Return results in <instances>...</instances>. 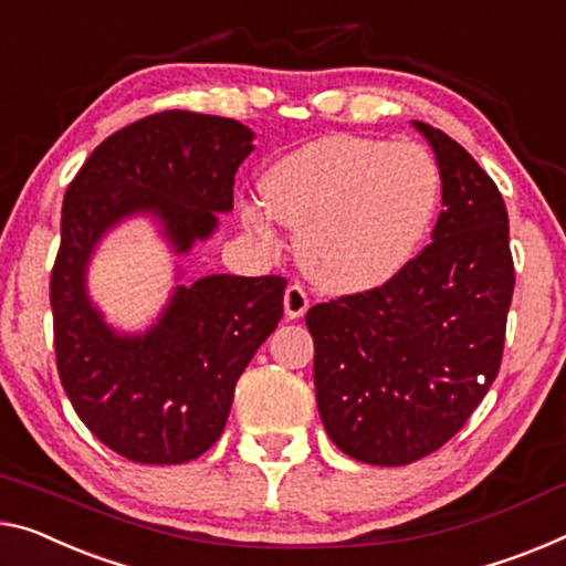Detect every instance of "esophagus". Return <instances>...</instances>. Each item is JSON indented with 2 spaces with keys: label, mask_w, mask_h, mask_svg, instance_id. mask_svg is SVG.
Listing matches in <instances>:
<instances>
[{
  "label": "esophagus",
  "mask_w": 566,
  "mask_h": 566,
  "mask_svg": "<svg viewBox=\"0 0 566 566\" xmlns=\"http://www.w3.org/2000/svg\"><path fill=\"white\" fill-rule=\"evenodd\" d=\"M283 303H285V316H289V318H301L311 306L308 293L303 291V285H298V283H291L289 289H285Z\"/></svg>",
  "instance_id": "1"
}]
</instances>
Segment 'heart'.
<instances>
[{"label": "heart", "mask_w": 566, "mask_h": 566, "mask_svg": "<svg viewBox=\"0 0 566 566\" xmlns=\"http://www.w3.org/2000/svg\"><path fill=\"white\" fill-rule=\"evenodd\" d=\"M268 217L298 238L311 281L367 291L410 263L440 205V169L415 142L332 134L277 159L260 181ZM240 217L271 245V220L255 205Z\"/></svg>", "instance_id": "heart-1"}]
</instances>
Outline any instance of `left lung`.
<instances>
[{
  "mask_svg": "<svg viewBox=\"0 0 566 566\" xmlns=\"http://www.w3.org/2000/svg\"><path fill=\"white\" fill-rule=\"evenodd\" d=\"M442 179L432 242L377 289L306 313L328 438L349 458L407 465L446 446L501 369L514 258L495 181L422 120Z\"/></svg>",
  "mask_w": 566,
  "mask_h": 566,
  "instance_id": "8db88e82",
  "label": "left lung"
}]
</instances>
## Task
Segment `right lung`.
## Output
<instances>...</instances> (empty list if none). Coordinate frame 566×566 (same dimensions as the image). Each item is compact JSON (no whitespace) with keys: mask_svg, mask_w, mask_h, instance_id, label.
<instances>
[{"mask_svg":"<svg viewBox=\"0 0 566 566\" xmlns=\"http://www.w3.org/2000/svg\"><path fill=\"white\" fill-rule=\"evenodd\" d=\"M250 142L232 118L161 111L108 136L67 185L50 275L57 374L85 428L134 463H187L214 446L240 374L283 316L285 277H199L151 332L128 338L91 306L85 265L111 224L142 210L161 217L181 253L210 238Z\"/></svg>","mask_w":566,"mask_h":566,"instance_id":"right-lung-1","label":"right lung"}]
</instances>
